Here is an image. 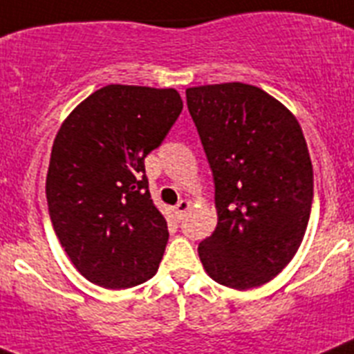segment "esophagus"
<instances>
[{"mask_svg": "<svg viewBox=\"0 0 354 354\" xmlns=\"http://www.w3.org/2000/svg\"><path fill=\"white\" fill-rule=\"evenodd\" d=\"M190 206H192V205H190V201H185V199L180 201V203L174 206V215H176L178 221H181V218H183L185 213L190 209Z\"/></svg>", "mask_w": 354, "mask_h": 354, "instance_id": "obj_1", "label": "esophagus"}]
</instances>
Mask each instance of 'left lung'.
Returning a JSON list of instances; mask_svg holds the SVG:
<instances>
[{
	"label": "left lung",
	"mask_w": 354,
	"mask_h": 354,
	"mask_svg": "<svg viewBox=\"0 0 354 354\" xmlns=\"http://www.w3.org/2000/svg\"><path fill=\"white\" fill-rule=\"evenodd\" d=\"M215 181L216 227L197 252L225 288H259L291 263L310 216L314 174L288 107L245 82L187 88Z\"/></svg>",
	"instance_id": "obj_1"
}]
</instances>
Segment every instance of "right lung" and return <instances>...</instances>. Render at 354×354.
<instances>
[{
    "label": "right lung",
    "instance_id": "1",
    "mask_svg": "<svg viewBox=\"0 0 354 354\" xmlns=\"http://www.w3.org/2000/svg\"><path fill=\"white\" fill-rule=\"evenodd\" d=\"M181 109L174 88L109 84L84 98L54 138L50 222L77 272L100 288L129 289L157 273L169 231L149 196L145 157Z\"/></svg>",
    "mask_w": 354,
    "mask_h": 354
}]
</instances>
